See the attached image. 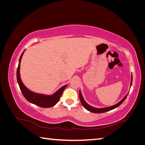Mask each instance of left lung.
I'll list each match as a JSON object with an SVG mask.
<instances>
[{"mask_svg":"<svg viewBox=\"0 0 145 145\" xmlns=\"http://www.w3.org/2000/svg\"><path fill=\"white\" fill-rule=\"evenodd\" d=\"M132 82H133V76L131 77V85H132ZM126 97H127V95L125 96V97L119 103H118L117 104L114 105V106H110V107H107V108H95L94 107H92L90 105H89L88 104H87L86 102H85V101L84 100V99H83L82 97V95L81 94V93L80 91H79V97H80V102H81V103L82 105H83V106L84 107L86 110L89 111L91 112H93V113H97V114H99V113H103V112H107V111H111V110H112V109H115L116 108H117L118 106H119L120 105L124 102V101L125 100V99H126Z\"/></svg>","mask_w":145,"mask_h":145,"instance_id":"8db88e82","label":"left lung"}]
</instances>
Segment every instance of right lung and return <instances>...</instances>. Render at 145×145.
<instances>
[{
  "instance_id": "1",
  "label": "right lung",
  "mask_w": 145,
  "mask_h": 145,
  "mask_svg": "<svg viewBox=\"0 0 145 145\" xmlns=\"http://www.w3.org/2000/svg\"><path fill=\"white\" fill-rule=\"evenodd\" d=\"M24 51L20 56L18 68H17V82H18V84L22 93L24 97L27 99L29 102L37 105V106L41 108H50L54 106V105L57 104V103L59 101L61 95H62L63 93V91L66 88V87L67 86V85L59 89L56 93H55L53 95H51L39 94L29 91L24 85V83L20 79V64L21 59L22 57V56L24 54Z\"/></svg>"
}]
</instances>
